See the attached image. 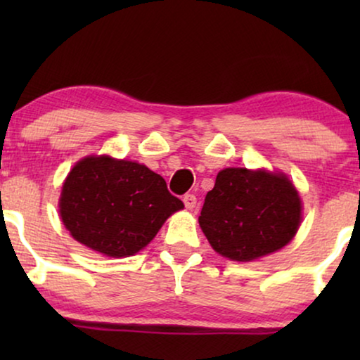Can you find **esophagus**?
Returning a JSON list of instances; mask_svg holds the SVG:
<instances>
[{
  "mask_svg": "<svg viewBox=\"0 0 360 360\" xmlns=\"http://www.w3.org/2000/svg\"><path fill=\"white\" fill-rule=\"evenodd\" d=\"M184 203H185V208L186 210H193L196 206V196L191 195V193H186L184 196Z\"/></svg>",
  "mask_w": 360,
  "mask_h": 360,
  "instance_id": "esophagus-1",
  "label": "esophagus"
}]
</instances>
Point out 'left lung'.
<instances>
[{
	"mask_svg": "<svg viewBox=\"0 0 360 360\" xmlns=\"http://www.w3.org/2000/svg\"><path fill=\"white\" fill-rule=\"evenodd\" d=\"M200 228L216 252L250 262L277 252L302 223V200L285 174L231 167L206 193Z\"/></svg>",
	"mask_w": 360,
	"mask_h": 360,
	"instance_id": "1",
	"label": "left lung"
}]
</instances>
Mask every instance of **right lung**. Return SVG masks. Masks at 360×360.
<instances>
[{"label":"right lung","instance_id":"1","mask_svg":"<svg viewBox=\"0 0 360 360\" xmlns=\"http://www.w3.org/2000/svg\"><path fill=\"white\" fill-rule=\"evenodd\" d=\"M184 208L165 180L146 165L88 155L63 181L58 211L72 238L108 257L144 249L165 219Z\"/></svg>","mask_w":360,"mask_h":360}]
</instances>
